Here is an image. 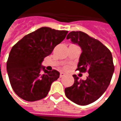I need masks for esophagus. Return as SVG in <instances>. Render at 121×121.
Instances as JSON below:
<instances>
[{"label":"esophagus","mask_w":121,"mask_h":121,"mask_svg":"<svg viewBox=\"0 0 121 121\" xmlns=\"http://www.w3.org/2000/svg\"><path fill=\"white\" fill-rule=\"evenodd\" d=\"M65 75V74L64 73H61L60 76V78H61V77H63V76H64Z\"/></svg>","instance_id":"esophagus-1"}]
</instances>
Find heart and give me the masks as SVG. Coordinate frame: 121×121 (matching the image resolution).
Returning <instances> with one entry per match:
<instances>
[{"mask_svg": "<svg viewBox=\"0 0 121 121\" xmlns=\"http://www.w3.org/2000/svg\"><path fill=\"white\" fill-rule=\"evenodd\" d=\"M65 68H67V67H65Z\"/></svg>", "mask_w": 121, "mask_h": 121, "instance_id": "obj_1", "label": "heart"}]
</instances>
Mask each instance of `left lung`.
<instances>
[{
	"label": "left lung",
	"instance_id": "left-lung-1",
	"mask_svg": "<svg viewBox=\"0 0 121 121\" xmlns=\"http://www.w3.org/2000/svg\"><path fill=\"white\" fill-rule=\"evenodd\" d=\"M67 39L82 50L76 70L89 75L83 80L74 74V84L65 89V94L75 104L88 105L98 100L110 84L115 69L112 52L99 40L81 31L71 32Z\"/></svg>",
	"mask_w": 121,
	"mask_h": 121
}]
</instances>
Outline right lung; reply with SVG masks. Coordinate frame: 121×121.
<instances>
[{"label": "right lung", "instance_id": "obj_1", "mask_svg": "<svg viewBox=\"0 0 121 121\" xmlns=\"http://www.w3.org/2000/svg\"><path fill=\"white\" fill-rule=\"evenodd\" d=\"M67 33L66 30L40 28L13 46L7 61V72L12 89L20 98L34 102L47 96L52 83L60 77V73L46 70L41 62Z\"/></svg>", "mask_w": 121, "mask_h": 121}]
</instances>
